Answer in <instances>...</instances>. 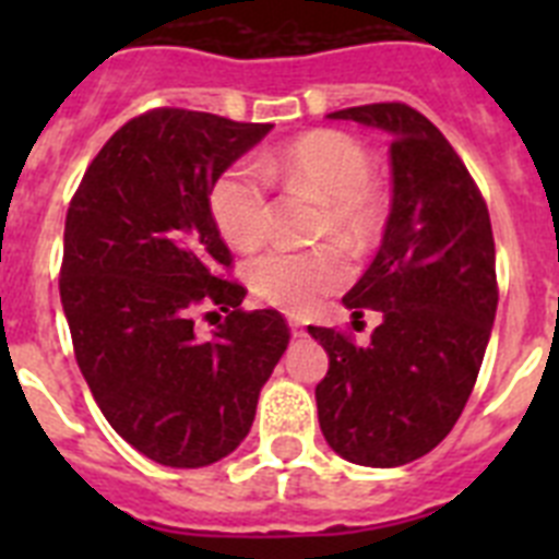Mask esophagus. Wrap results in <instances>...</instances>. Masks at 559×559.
I'll list each match as a JSON object with an SVG mask.
<instances>
[{"label":"esophagus","mask_w":559,"mask_h":559,"mask_svg":"<svg viewBox=\"0 0 559 559\" xmlns=\"http://www.w3.org/2000/svg\"><path fill=\"white\" fill-rule=\"evenodd\" d=\"M290 333H294L296 335V338H299V335H305V328H302V324H299V322H296V319H290Z\"/></svg>","instance_id":"1"}]
</instances>
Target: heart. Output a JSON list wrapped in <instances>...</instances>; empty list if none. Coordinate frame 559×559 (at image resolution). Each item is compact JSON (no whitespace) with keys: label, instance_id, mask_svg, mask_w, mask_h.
<instances>
[{"label":"heart","instance_id":"obj_1","mask_svg":"<svg viewBox=\"0 0 559 559\" xmlns=\"http://www.w3.org/2000/svg\"><path fill=\"white\" fill-rule=\"evenodd\" d=\"M305 187L324 199L322 231L360 251L383 229L386 206L372 185L367 147L341 131H310L265 153L260 165L235 162L210 190V212L226 243L249 249L269 229V181ZM349 265L335 246L290 249L269 246L246 265V280L260 299L283 310H308L322 294L347 283Z\"/></svg>","mask_w":559,"mask_h":559}]
</instances>
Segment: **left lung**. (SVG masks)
Returning <instances> with one entry per match:
<instances>
[{
	"label": "left lung",
	"instance_id": "obj_1",
	"mask_svg": "<svg viewBox=\"0 0 559 559\" xmlns=\"http://www.w3.org/2000/svg\"><path fill=\"white\" fill-rule=\"evenodd\" d=\"M392 136V212L372 265L341 299L383 322L367 347L308 328L330 358L316 386L328 445L353 464L400 467L456 426L496 322V243L487 204L451 142L403 103L328 114Z\"/></svg>",
	"mask_w": 559,
	"mask_h": 559
}]
</instances>
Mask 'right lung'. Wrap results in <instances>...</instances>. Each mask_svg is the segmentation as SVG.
<instances>
[{
  "instance_id": "right-lung-1",
  "label": "right lung",
  "mask_w": 559,
  "mask_h": 559,
  "mask_svg": "<svg viewBox=\"0 0 559 559\" xmlns=\"http://www.w3.org/2000/svg\"><path fill=\"white\" fill-rule=\"evenodd\" d=\"M274 126L156 108L126 122L88 165L63 229L61 305L103 417L165 467L229 456L290 330L276 310L243 313V285L221 280L231 254L210 212L226 167ZM230 316L215 340L191 310Z\"/></svg>"
}]
</instances>
